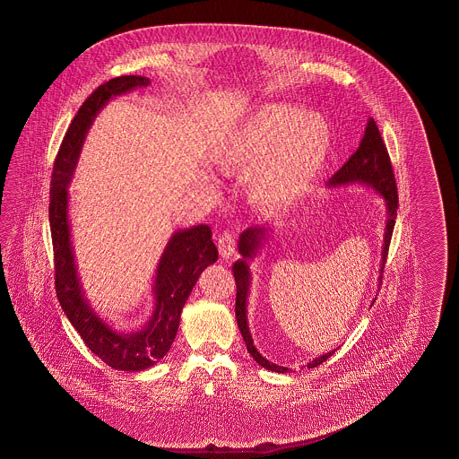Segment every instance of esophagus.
Instances as JSON below:
<instances>
[{"label":"esophagus","mask_w":459,"mask_h":459,"mask_svg":"<svg viewBox=\"0 0 459 459\" xmlns=\"http://www.w3.org/2000/svg\"><path fill=\"white\" fill-rule=\"evenodd\" d=\"M234 244H236V239H234L233 233L225 231V233L220 234V238H218V251H220V255L223 259H230L233 255L234 249H236Z\"/></svg>","instance_id":"esophagus-1"}]
</instances>
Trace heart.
I'll use <instances>...</instances> for the list:
<instances>
[{
	"label": "heart",
	"mask_w": 459,
	"mask_h": 459,
	"mask_svg": "<svg viewBox=\"0 0 459 459\" xmlns=\"http://www.w3.org/2000/svg\"><path fill=\"white\" fill-rule=\"evenodd\" d=\"M332 126L318 111L271 103L254 109L216 147L226 174H247V194L263 210L290 205L322 172Z\"/></svg>",
	"instance_id": "b5f03b06"
}]
</instances>
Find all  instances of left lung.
Masks as SVG:
<instances>
[{"instance_id":"1","label":"left lung","mask_w":459,"mask_h":459,"mask_svg":"<svg viewBox=\"0 0 459 459\" xmlns=\"http://www.w3.org/2000/svg\"><path fill=\"white\" fill-rule=\"evenodd\" d=\"M351 184H361V186H369L372 190H376L385 202L387 208V221H385V233H384V244H382V261H381V275H379V285L382 283V273H384V265L385 259L389 254V244L392 239V231L395 225V218H397V206H399V196H397V186H395V177L390 164L389 152L387 147L382 141L379 127L376 125V121L369 117L368 125L364 129V136L358 151L352 154L348 162L328 180L326 186H351ZM271 228L269 226H251L239 236L238 241V249L239 254L243 255L241 259H238L233 265L234 282H236V322L239 326V332L243 334L244 342L247 352L254 358V361L259 366H263L264 369L273 372H287L289 368H283L279 364L267 361L261 352L255 350L254 346L253 336L247 326V295H249V285H251V273H249V261L254 259L259 249L263 247L264 243L267 241ZM376 302V300H372ZM325 352L322 356L315 358L313 361L307 362V368L313 369L316 366H320L322 362L326 361L333 352Z\"/></svg>"}]
</instances>
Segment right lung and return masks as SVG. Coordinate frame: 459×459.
Masks as SVG:
<instances>
[{"mask_svg": "<svg viewBox=\"0 0 459 459\" xmlns=\"http://www.w3.org/2000/svg\"><path fill=\"white\" fill-rule=\"evenodd\" d=\"M149 78L125 75L108 80L83 101L60 144L50 182L49 223L56 263V292L88 350L117 371H144L166 356L176 340L182 308L200 273L216 263L218 249L210 226L178 230L170 236L157 264L154 279V312L137 332H117L90 307L78 277L70 241L69 184L77 167L88 129L101 108L113 97L137 87H147Z\"/></svg>", "mask_w": 459, "mask_h": 459, "instance_id": "1", "label": "right lung"}]
</instances>
